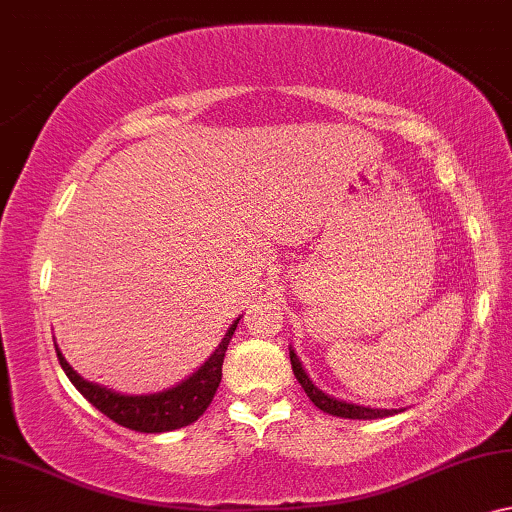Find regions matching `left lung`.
I'll return each mask as SVG.
<instances>
[{"mask_svg": "<svg viewBox=\"0 0 512 512\" xmlns=\"http://www.w3.org/2000/svg\"><path fill=\"white\" fill-rule=\"evenodd\" d=\"M290 362H292L294 378L299 380V385L304 387V392L308 394V399H311L315 406L322 410V413L334 415V417H345V420H378V417H390V415L401 413V410H397V408L359 406V403L336 399V397H331V394L322 392L320 387L313 383L311 376H308V373H306L304 364H301V359L297 357V352H294L292 345H290Z\"/></svg>", "mask_w": 512, "mask_h": 512, "instance_id": "1", "label": "left lung"}]
</instances>
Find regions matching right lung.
<instances>
[{"label": "right lung", "mask_w": 512, "mask_h": 512, "mask_svg": "<svg viewBox=\"0 0 512 512\" xmlns=\"http://www.w3.org/2000/svg\"><path fill=\"white\" fill-rule=\"evenodd\" d=\"M239 320L241 315L229 325L218 348L211 352V357L197 371L190 373L178 385L153 394H120L99 383H92V380H85L81 373L71 369V364L64 359L57 343L55 352L67 378L99 413L118 422L120 427L141 431V434H162V431H174L197 422L204 415V410L211 406L215 390H218L222 380V362H225L227 345L232 341Z\"/></svg>", "instance_id": "right-lung-1"}]
</instances>
